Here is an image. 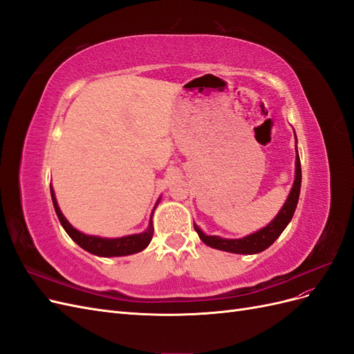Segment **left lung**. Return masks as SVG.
I'll list each match as a JSON object with an SVG mask.
<instances>
[{"mask_svg": "<svg viewBox=\"0 0 354 354\" xmlns=\"http://www.w3.org/2000/svg\"><path fill=\"white\" fill-rule=\"evenodd\" d=\"M297 149V147H295ZM295 181L294 186L291 189V194H289L285 205L279 211V214L274 217V220L266 226L264 229L255 232L250 236L242 238V239H223L218 236H207L205 233H202V230L195 226L196 233L199 234V238L203 243H207L211 248L221 250V251H227V252H234V254H257L261 252L281 236V233L283 229L288 226V223L291 221L298 198H299V189H301V164H299V156L297 151V158H295Z\"/></svg>", "mask_w": 354, "mask_h": 354, "instance_id": "left-lung-1", "label": "left lung"}]
</instances>
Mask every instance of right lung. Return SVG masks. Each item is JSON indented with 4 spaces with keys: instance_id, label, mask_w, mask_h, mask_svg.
I'll use <instances>...</instances> for the list:
<instances>
[{
    "instance_id": "1",
    "label": "right lung",
    "mask_w": 354,
    "mask_h": 354,
    "mask_svg": "<svg viewBox=\"0 0 354 354\" xmlns=\"http://www.w3.org/2000/svg\"><path fill=\"white\" fill-rule=\"evenodd\" d=\"M50 192H51L53 205H55L56 214L62 223L63 229H65L69 236L85 251H88L94 255H100V257H122V255H130V254L143 251L152 241V236H153L152 223L151 226H149V229L140 234H131V236H124L118 239H106V238L88 236V234H84L77 229H73L69 224V221L63 217L51 185H50Z\"/></svg>"
}]
</instances>
